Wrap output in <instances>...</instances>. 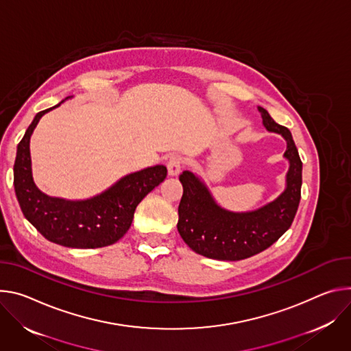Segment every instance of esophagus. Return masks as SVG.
<instances>
[{"instance_id":"obj_1","label":"esophagus","mask_w":351,"mask_h":351,"mask_svg":"<svg viewBox=\"0 0 351 351\" xmlns=\"http://www.w3.org/2000/svg\"><path fill=\"white\" fill-rule=\"evenodd\" d=\"M182 165H184V160L181 156L176 154V156H171V158L169 159L167 162V170H169V174L170 176H178L181 169H182Z\"/></svg>"}]
</instances>
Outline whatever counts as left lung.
Wrapping results in <instances>:
<instances>
[{"mask_svg":"<svg viewBox=\"0 0 351 351\" xmlns=\"http://www.w3.org/2000/svg\"><path fill=\"white\" fill-rule=\"evenodd\" d=\"M263 125L287 141L285 156L290 162L287 188L269 205L247 213H232L216 205L206 186L191 171H182L184 192L178 205L177 228L185 244L199 255L219 261H240L276 243L291 226L298 209L302 162L291 132L259 107Z\"/></svg>","mask_w":351,"mask_h":351,"instance_id":"obj_1","label":"left lung"}]
</instances>
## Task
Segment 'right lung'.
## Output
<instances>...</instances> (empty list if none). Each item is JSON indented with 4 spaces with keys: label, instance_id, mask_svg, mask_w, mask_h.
<instances>
[{
    "label": "right lung",
    "instance_id": "obj_1",
    "mask_svg": "<svg viewBox=\"0 0 351 351\" xmlns=\"http://www.w3.org/2000/svg\"><path fill=\"white\" fill-rule=\"evenodd\" d=\"M51 108L36 114L18 143L14 186L22 213L45 239L62 247L100 248L111 245L128 231L138 204L166 178L167 169L153 166L132 173L100 195L86 201L72 202L45 195L36 188L32 178L29 141L38 120Z\"/></svg>",
    "mask_w": 351,
    "mask_h": 351
}]
</instances>
